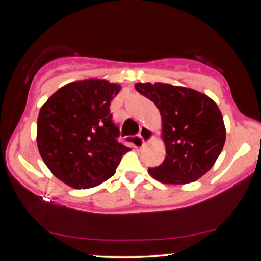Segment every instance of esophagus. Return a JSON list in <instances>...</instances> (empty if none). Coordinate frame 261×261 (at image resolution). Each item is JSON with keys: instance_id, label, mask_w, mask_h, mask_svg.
Segmentation results:
<instances>
[{"instance_id": "esophagus-1", "label": "esophagus", "mask_w": 261, "mask_h": 261, "mask_svg": "<svg viewBox=\"0 0 261 261\" xmlns=\"http://www.w3.org/2000/svg\"><path fill=\"white\" fill-rule=\"evenodd\" d=\"M139 136L141 140H143V144H146L153 138V131L148 129L147 126H141L139 130Z\"/></svg>"}]
</instances>
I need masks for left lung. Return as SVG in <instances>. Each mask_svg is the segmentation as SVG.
<instances>
[{
    "instance_id": "8db88e82",
    "label": "left lung",
    "mask_w": 261,
    "mask_h": 261,
    "mask_svg": "<svg viewBox=\"0 0 261 261\" xmlns=\"http://www.w3.org/2000/svg\"><path fill=\"white\" fill-rule=\"evenodd\" d=\"M135 87L155 103L162 117L166 158L160 166L148 168V173L168 184L200 178L213 167L226 141L218 106L207 95L183 86L138 83Z\"/></svg>"
}]
</instances>
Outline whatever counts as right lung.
<instances>
[{
	"instance_id": "1",
	"label": "right lung",
	"mask_w": 261,
	"mask_h": 261,
	"mask_svg": "<svg viewBox=\"0 0 261 261\" xmlns=\"http://www.w3.org/2000/svg\"><path fill=\"white\" fill-rule=\"evenodd\" d=\"M120 90L105 79L73 82L56 91L40 109L39 152L51 173L71 188L88 189L107 180L130 151L118 141L120 127L110 112Z\"/></svg>"
}]
</instances>
